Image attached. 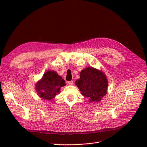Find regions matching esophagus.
Returning <instances> with one entry per match:
<instances>
[{"mask_svg": "<svg viewBox=\"0 0 147 147\" xmlns=\"http://www.w3.org/2000/svg\"><path fill=\"white\" fill-rule=\"evenodd\" d=\"M74 82L73 81H70V82H68V84H69V85H73L74 84Z\"/></svg>", "mask_w": 147, "mask_h": 147, "instance_id": "esophagus-1", "label": "esophagus"}]
</instances>
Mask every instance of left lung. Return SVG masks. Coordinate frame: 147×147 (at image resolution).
Here are the masks:
<instances>
[{
	"label": "left lung",
	"mask_w": 147,
	"mask_h": 147,
	"mask_svg": "<svg viewBox=\"0 0 147 147\" xmlns=\"http://www.w3.org/2000/svg\"><path fill=\"white\" fill-rule=\"evenodd\" d=\"M81 93L90 102H99L105 95L108 81L105 74L93 67H88L80 72V78L75 82Z\"/></svg>",
	"instance_id": "8db88e82"
}]
</instances>
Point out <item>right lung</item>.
Masks as SVG:
<instances>
[{
  "instance_id": "right-lung-1",
  "label": "right lung",
  "mask_w": 147,
  "mask_h": 147,
  "mask_svg": "<svg viewBox=\"0 0 147 147\" xmlns=\"http://www.w3.org/2000/svg\"><path fill=\"white\" fill-rule=\"evenodd\" d=\"M65 85L64 80L59 76L55 71H47L44 74L40 81L36 84V90L38 96L46 100H51L57 93L60 91V88Z\"/></svg>"
}]
</instances>
